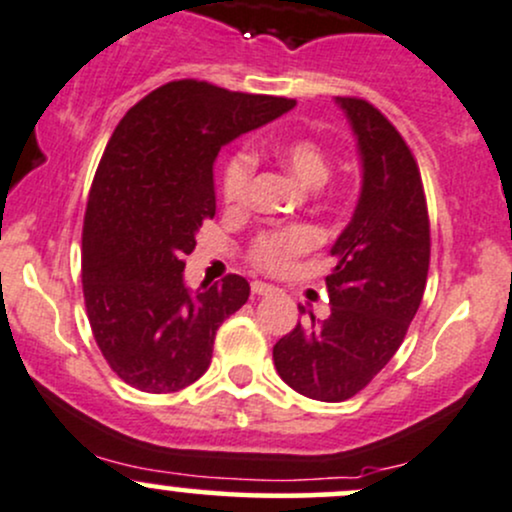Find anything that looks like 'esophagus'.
Segmentation results:
<instances>
[{"mask_svg": "<svg viewBox=\"0 0 512 512\" xmlns=\"http://www.w3.org/2000/svg\"><path fill=\"white\" fill-rule=\"evenodd\" d=\"M274 291V286L272 284H265V282H252V294H257V296H267V294H272Z\"/></svg>", "mask_w": 512, "mask_h": 512, "instance_id": "1", "label": "esophagus"}]
</instances>
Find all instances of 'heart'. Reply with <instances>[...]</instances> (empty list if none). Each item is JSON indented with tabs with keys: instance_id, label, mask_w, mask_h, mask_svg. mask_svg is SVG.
<instances>
[{
	"instance_id": "1",
	"label": "heart",
	"mask_w": 512,
	"mask_h": 512,
	"mask_svg": "<svg viewBox=\"0 0 512 512\" xmlns=\"http://www.w3.org/2000/svg\"><path fill=\"white\" fill-rule=\"evenodd\" d=\"M269 153L289 167L308 187H320L333 172L328 148L313 136H289L269 143ZM255 155L250 148H238L228 155L221 170V199L230 209H243L250 201L255 179ZM320 235L311 226H289L265 230L252 240L247 262L265 274H282L299 257L318 245Z\"/></svg>"
}]
</instances>
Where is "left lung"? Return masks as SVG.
I'll use <instances>...</instances> for the list:
<instances>
[{"instance_id": "8db88e82", "label": "left lung", "mask_w": 512, "mask_h": 512, "mask_svg": "<svg viewBox=\"0 0 512 512\" xmlns=\"http://www.w3.org/2000/svg\"><path fill=\"white\" fill-rule=\"evenodd\" d=\"M355 128L364 182L325 277L330 316L296 325L274 345V367L313 401L359 393L396 355L430 269V218L418 162L396 126L359 97H338ZM301 313L306 308L299 306Z\"/></svg>"}]
</instances>
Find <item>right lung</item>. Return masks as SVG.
<instances>
[{
    "mask_svg": "<svg viewBox=\"0 0 512 512\" xmlns=\"http://www.w3.org/2000/svg\"><path fill=\"white\" fill-rule=\"evenodd\" d=\"M294 104L174 80L111 133L84 213L82 291L101 355L133 389L172 393L209 369L216 330L250 296L240 274L196 294L184 286L196 230L216 216L213 162L223 145Z\"/></svg>",
    "mask_w": 512,
    "mask_h": 512,
    "instance_id": "1",
    "label": "right lung"
}]
</instances>
